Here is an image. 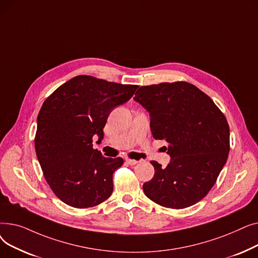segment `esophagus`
<instances>
[{"label": "esophagus", "mask_w": 258, "mask_h": 258, "mask_svg": "<svg viewBox=\"0 0 258 258\" xmlns=\"http://www.w3.org/2000/svg\"><path fill=\"white\" fill-rule=\"evenodd\" d=\"M125 161H126V163H127V164H130V165H135V164H137V163H138V161H136V160L126 159Z\"/></svg>", "instance_id": "obj_1"}]
</instances>
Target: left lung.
<instances>
[{
  "mask_svg": "<svg viewBox=\"0 0 258 258\" xmlns=\"http://www.w3.org/2000/svg\"><path fill=\"white\" fill-rule=\"evenodd\" d=\"M134 100L150 113L155 139L170 156L162 168L153 161L154 178L145 196L167 208L183 209L204 198L218 179L230 150L229 125L212 99L196 86L178 81L141 87Z\"/></svg>",
  "mask_w": 258,
  "mask_h": 258,
  "instance_id": "8db88e82",
  "label": "left lung"
}]
</instances>
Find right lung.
I'll use <instances>...</instances> for the list:
<instances>
[{
  "label": "right lung",
  "mask_w": 258,
  "mask_h": 258,
  "mask_svg": "<svg viewBox=\"0 0 258 258\" xmlns=\"http://www.w3.org/2000/svg\"><path fill=\"white\" fill-rule=\"evenodd\" d=\"M138 86L108 83L88 75L60 86L37 116L35 152L55 196L75 208L96 206L113 192V173L121 158H105L93 148L115 107L128 101Z\"/></svg>",
  "instance_id": "right-lung-1"
}]
</instances>
